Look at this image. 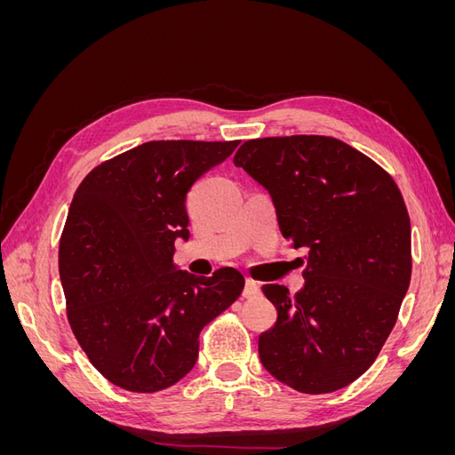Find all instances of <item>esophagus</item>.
Instances as JSON below:
<instances>
[{
  "label": "esophagus",
  "mask_w": 455,
  "mask_h": 455,
  "mask_svg": "<svg viewBox=\"0 0 455 455\" xmlns=\"http://www.w3.org/2000/svg\"><path fill=\"white\" fill-rule=\"evenodd\" d=\"M259 294V284L252 279H246L244 283V291H243V296L244 298H256Z\"/></svg>",
  "instance_id": "34e87169"
}]
</instances>
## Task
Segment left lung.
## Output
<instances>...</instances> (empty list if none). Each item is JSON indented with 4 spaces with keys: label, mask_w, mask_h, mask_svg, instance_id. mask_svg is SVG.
Here are the masks:
<instances>
[{
    "label": "left lung",
    "mask_w": 455,
    "mask_h": 455,
    "mask_svg": "<svg viewBox=\"0 0 455 455\" xmlns=\"http://www.w3.org/2000/svg\"><path fill=\"white\" fill-rule=\"evenodd\" d=\"M233 163L269 191L283 237L309 251L301 292L261 286L277 309V323L258 339L261 364L299 393L347 387L376 361L410 286L401 189L332 136L246 140Z\"/></svg>",
    "instance_id": "left-lung-1"
}]
</instances>
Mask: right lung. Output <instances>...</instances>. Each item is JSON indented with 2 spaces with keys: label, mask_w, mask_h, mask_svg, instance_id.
I'll return each instance as SVG.
<instances>
[{
  "label": "right lung",
  "mask_w": 455,
  "mask_h": 455,
  "mask_svg": "<svg viewBox=\"0 0 455 455\" xmlns=\"http://www.w3.org/2000/svg\"><path fill=\"white\" fill-rule=\"evenodd\" d=\"M239 140H154L94 167L64 224L59 271L72 332L121 389L157 393L196 366L199 334L235 301L244 277H196L172 264L189 239L186 196Z\"/></svg>",
  "instance_id": "add662e5"
}]
</instances>
